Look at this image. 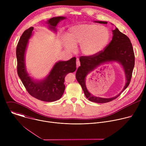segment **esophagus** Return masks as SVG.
Returning <instances> with one entry per match:
<instances>
[{
    "label": "esophagus",
    "instance_id": "obj_1",
    "mask_svg": "<svg viewBox=\"0 0 146 146\" xmlns=\"http://www.w3.org/2000/svg\"><path fill=\"white\" fill-rule=\"evenodd\" d=\"M76 65H77V69L80 65V61H79V60L78 59H77V61H76Z\"/></svg>",
    "mask_w": 146,
    "mask_h": 146
}]
</instances>
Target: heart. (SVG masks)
Instances as JSON below:
<instances>
[{"mask_svg":"<svg viewBox=\"0 0 146 146\" xmlns=\"http://www.w3.org/2000/svg\"><path fill=\"white\" fill-rule=\"evenodd\" d=\"M66 37L62 40L68 51L73 52L76 46L80 45V50L82 55L92 56L106 47L111 38V33L106 27L82 24L69 28Z\"/></svg>","mask_w":146,"mask_h":146,"instance_id":"1","label":"heart"}]
</instances>
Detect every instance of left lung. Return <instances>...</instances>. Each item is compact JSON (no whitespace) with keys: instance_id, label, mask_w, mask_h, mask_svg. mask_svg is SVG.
Here are the masks:
<instances>
[{"instance_id":"left-lung-1","label":"left lung","mask_w":146,"mask_h":146,"mask_svg":"<svg viewBox=\"0 0 146 146\" xmlns=\"http://www.w3.org/2000/svg\"><path fill=\"white\" fill-rule=\"evenodd\" d=\"M94 22L103 24H108L107 21H94ZM112 40L105 50L92 56H81L80 58L81 66L78 67L76 72V79L81 85L86 98L93 102L104 103L114 100L128 87L131 80L135 65V55L130 39L125 35L121 33L117 28L112 30ZM113 62H117L123 69L126 77V84L123 89L118 94L111 98H106L94 96L88 91L86 88L87 76L101 65Z\"/></svg>"}]
</instances>
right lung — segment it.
<instances>
[{"label":"right lung","instance_id":"1","mask_svg":"<svg viewBox=\"0 0 146 146\" xmlns=\"http://www.w3.org/2000/svg\"><path fill=\"white\" fill-rule=\"evenodd\" d=\"M66 19L65 17H56L48 19L46 23L48 28L56 33L59 23ZM33 27L24 31L21 36L16 49L17 73L29 94L33 97L44 102H54L63 95L65 89V76L76 70V58L67 61L59 60L54 65L48 74L43 79H36L31 76L25 65V54L29 40L32 36Z\"/></svg>","mask_w":146,"mask_h":146}]
</instances>
